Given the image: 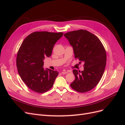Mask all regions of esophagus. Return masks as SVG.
Masks as SVG:
<instances>
[{"instance_id": "obj_1", "label": "esophagus", "mask_w": 125, "mask_h": 125, "mask_svg": "<svg viewBox=\"0 0 125 125\" xmlns=\"http://www.w3.org/2000/svg\"><path fill=\"white\" fill-rule=\"evenodd\" d=\"M61 73H62V74H67V73H68V71H65V70H64V71H62Z\"/></svg>"}]
</instances>
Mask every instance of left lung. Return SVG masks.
<instances>
[{
    "mask_svg": "<svg viewBox=\"0 0 125 125\" xmlns=\"http://www.w3.org/2000/svg\"><path fill=\"white\" fill-rule=\"evenodd\" d=\"M73 47L75 58L84 62V70H73L75 80L72 88L80 93L93 89L99 83L106 63L105 49L98 37L83 30L67 32L64 34Z\"/></svg>",
    "mask_w": 125,
    "mask_h": 125,
    "instance_id": "obj_1",
    "label": "left lung"
}]
</instances>
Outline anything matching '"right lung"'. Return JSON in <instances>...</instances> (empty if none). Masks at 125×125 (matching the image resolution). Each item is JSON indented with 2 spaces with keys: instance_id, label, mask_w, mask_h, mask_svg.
Here are the masks:
<instances>
[{
  "instance_id": "obj_1",
  "label": "right lung",
  "mask_w": 125,
  "mask_h": 125,
  "mask_svg": "<svg viewBox=\"0 0 125 125\" xmlns=\"http://www.w3.org/2000/svg\"><path fill=\"white\" fill-rule=\"evenodd\" d=\"M63 34L34 32L26 37L19 49L16 60L18 73L33 91L43 93L53 86L58 72L50 69L44 70L43 60L51 56L54 45Z\"/></svg>"
}]
</instances>
